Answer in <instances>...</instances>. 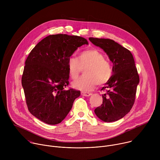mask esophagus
<instances>
[{"mask_svg":"<svg viewBox=\"0 0 160 160\" xmlns=\"http://www.w3.org/2000/svg\"><path fill=\"white\" fill-rule=\"evenodd\" d=\"M81 95H82V96H85V97H89L90 96L92 95V94H91V93H89V92H81Z\"/></svg>","mask_w":160,"mask_h":160,"instance_id":"1","label":"esophagus"}]
</instances>
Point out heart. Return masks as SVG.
Segmentation results:
<instances>
[{
    "mask_svg": "<svg viewBox=\"0 0 160 160\" xmlns=\"http://www.w3.org/2000/svg\"><path fill=\"white\" fill-rule=\"evenodd\" d=\"M68 72L72 79H75L84 68V75L72 82V87L87 92L94 90L98 84L108 83L112 74L110 62L104 59V54L97 49H90L82 52L78 59L71 56L67 62Z\"/></svg>",
    "mask_w": 160,
    "mask_h": 160,
    "instance_id": "1",
    "label": "heart"
}]
</instances>
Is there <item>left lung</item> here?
Wrapping results in <instances>:
<instances>
[{
	"mask_svg": "<svg viewBox=\"0 0 160 160\" xmlns=\"http://www.w3.org/2000/svg\"><path fill=\"white\" fill-rule=\"evenodd\" d=\"M88 39L102 49L113 64L112 77L101 89L106 91L102 95V104L94 112L103 122H116L127 115L135 101L139 77L134 59L130 51L112 40Z\"/></svg>",
	"mask_w": 160,
	"mask_h": 160,
	"instance_id": "left-lung-1",
	"label": "left lung"
}]
</instances>
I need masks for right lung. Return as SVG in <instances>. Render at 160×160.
<instances>
[{"instance_id":"obj_1","label":"right lung","mask_w":160,"mask_h":160,"mask_svg":"<svg viewBox=\"0 0 160 160\" xmlns=\"http://www.w3.org/2000/svg\"><path fill=\"white\" fill-rule=\"evenodd\" d=\"M88 43L81 37L51 35L39 42L28 55L21 83L29 111L49 125L61 123L80 91L65 90L69 84L68 59Z\"/></svg>"}]
</instances>
